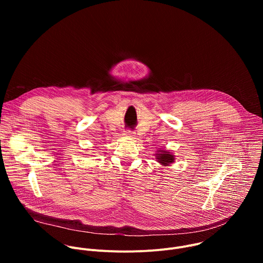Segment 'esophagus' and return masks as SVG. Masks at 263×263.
I'll return each instance as SVG.
<instances>
[{
  "mask_svg": "<svg viewBox=\"0 0 263 263\" xmlns=\"http://www.w3.org/2000/svg\"><path fill=\"white\" fill-rule=\"evenodd\" d=\"M124 135L127 137H134L135 136V132L131 131V130H126L124 131Z\"/></svg>",
  "mask_w": 263,
  "mask_h": 263,
  "instance_id": "obj_1",
  "label": "esophagus"
}]
</instances>
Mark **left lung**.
<instances>
[{
    "label": "left lung",
    "mask_w": 263,
    "mask_h": 263,
    "mask_svg": "<svg viewBox=\"0 0 263 263\" xmlns=\"http://www.w3.org/2000/svg\"><path fill=\"white\" fill-rule=\"evenodd\" d=\"M157 159L160 163L166 165V164H170L171 162L174 161V156L171 155L168 152H165V151H162L160 154L157 155Z\"/></svg>",
    "instance_id": "8db88e82"
}]
</instances>
